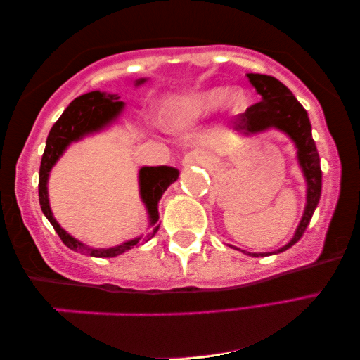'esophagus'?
Returning <instances> with one entry per match:
<instances>
[{
	"label": "esophagus",
	"instance_id": "esophagus-1",
	"mask_svg": "<svg viewBox=\"0 0 360 360\" xmlns=\"http://www.w3.org/2000/svg\"><path fill=\"white\" fill-rule=\"evenodd\" d=\"M205 162H207V155H205L204 151H199V150L190 151L184 158V164H205Z\"/></svg>",
	"mask_w": 360,
	"mask_h": 360
}]
</instances>
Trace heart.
I'll return each mask as SVG.
<instances>
[{
	"mask_svg": "<svg viewBox=\"0 0 360 360\" xmlns=\"http://www.w3.org/2000/svg\"><path fill=\"white\" fill-rule=\"evenodd\" d=\"M228 92L225 89H209L198 94H193L190 97L181 98L179 103L175 105L172 121L176 126H190L198 122L202 117L209 116L212 111H215L221 103L225 102ZM229 100L233 105L243 103V94L240 92H231L229 94Z\"/></svg>",
	"mask_w": 360,
	"mask_h": 360,
	"instance_id": "1",
	"label": "heart"
}]
</instances>
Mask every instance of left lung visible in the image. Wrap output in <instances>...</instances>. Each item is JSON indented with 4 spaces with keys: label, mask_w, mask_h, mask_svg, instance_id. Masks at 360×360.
<instances>
[{
    "label": "left lung",
    "mask_w": 360,
    "mask_h": 360,
    "mask_svg": "<svg viewBox=\"0 0 360 360\" xmlns=\"http://www.w3.org/2000/svg\"><path fill=\"white\" fill-rule=\"evenodd\" d=\"M250 84L255 87L257 92L262 96L260 102L250 105L245 113L239 115L234 120V129L245 134L264 131L268 127H278L284 131L295 141L298 148V161L302 166L306 181H308V202H306L304 215L297 229L293 239L278 252L290 249L302 239L303 233L308 228L311 217L319 204L321 190H322V170L319 153L316 150V143L311 135V122L308 113L302 107L295 96L274 76L249 73L247 75ZM252 257H264L268 253H249Z\"/></svg>",
    "instance_id": "obj_1"
}]
</instances>
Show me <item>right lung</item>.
Returning a JSON list of instances; mask_svg holds the SVG:
<instances>
[{
  "label": "right lung",
  "mask_w": 360,
  "mask_h": 360,
  "mask_svg": "<svg viewBox=\"0 0 360 360\" xmlns=\"http://www.w3.org/2000/svg\"><path fill=\"white\" fill-rule=\"evenodd\" d=\"M140 82L143 81H139ZM124 103L121 102L120 97L116 96H105L103 92L94 91L87 92L84 96L76 97L72 103L68 105L67 110L63 111L62 116L58 117L57 122L52 126L49 135L46 140V148L43 153V159H41V167H39V181H38V193H39V205L46 219L51 221V225L54 226L58 238L62 239V243L75 252L79 253H89L91 257H116L120 253L126 252L139 243L140 239L129 240L121 245L111 247V249H89L84 247L79 240L72 238L67 231H63L60 225L52 217V212L49 207V201H47V175L49 170L54 166L58 156L62 155L63 150L72 143V141L81 139L82 135L98 131L105 124H108L110 121H113L115 117L121 113ZM179 176V170L167 166H159V167H143L140 170V194L148 209V214L151 217V223L155 225L153 234L158 231V202L164 191L167 190L170 184H174ZM153 234H150V238ZM148 238H145L146 240Z\"/></svg>",
  "instance_id": "right-lung-1"
}]
</instances>
